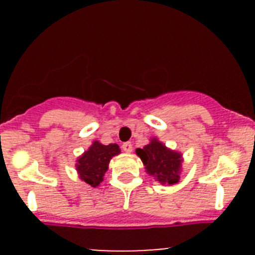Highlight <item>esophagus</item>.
<instances>
[{
  "instance_id": "esophagus-1",
  "label": "esophagus",
  "mask_w": 255,
  "mask_h": 255,
  "mask_svg": "<svg viewBox=\"0 0 255 255\" xmlns=\"http://www.w3.org/2000/svg\"><path fill=\"white\" fill-rule=\"evenodd\" d=\"M122 150L127 152V153H130V152L133 151V144H131V142H125V144L122 145Z\"/></svg>"
}]
</instances>
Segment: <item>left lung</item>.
<instances>
[{
	"label": "left lung",
	"instance_id": "obj_1",
	"mask_svg": "<svg viewBox=\"0 0 255 255\" xmlns=\"http://www.w3.org/2000/svg\"><path fill=\"white\" fill-rule=\"evenodd\" d=\"M136 154L144 163L146 172L162 184H175L180 180L182 154L172 151L153 137L144 148H136Z\"/></svg>",
	"mask_w": 255,
	"mask_h": 255
}]
</instances>
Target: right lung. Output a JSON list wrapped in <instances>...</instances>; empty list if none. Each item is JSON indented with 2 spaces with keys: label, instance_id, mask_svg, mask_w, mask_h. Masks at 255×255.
I'll use <instances>...</instances> for the list:
<instances>
[{
  "label": "right lung",
  "instance_id": "add662e5",
  "mask_svg": "<svg viewBox=\"0 0 255 255\" xmlns=\"http://www.w3.org/2000/svg\"><path fill=\"white\" fill-rule=\"evenodd\" d=\"M120 152L121 151L118 144L103 145L97 140L93 141L89 150L78 158L75 168L79 177L91 187H98L103 181L110 159L114 156H118Z\"/></svg>",
  "mask_w": 255,
  "mask_h": 255
}]
</instances>
